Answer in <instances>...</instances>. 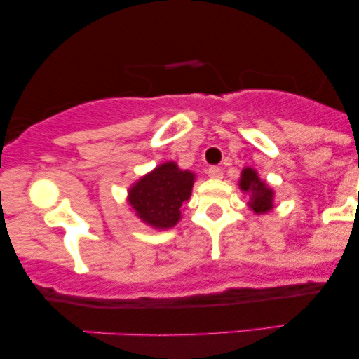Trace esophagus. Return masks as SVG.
<instances>
[{
    "instance_id": "obj_1",
    "label": "esophagus",
    "mask_w": 359,
    "mask_h": 359,
    "mask_svg": "<svg viewBox=\"0 0 359 359\" xmlns=\"http://www.w3.org/2000/svg\"><path fill=\"white\" fill-rule=\"evenodd\" d=\"M208 175L211 177V179L219 180V179H222V170L219 167H209L208 168Z\"/></svg>"
}]
</instances>
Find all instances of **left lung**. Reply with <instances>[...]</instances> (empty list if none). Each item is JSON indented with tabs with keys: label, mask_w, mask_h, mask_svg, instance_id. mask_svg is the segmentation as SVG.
Listing matches in <instances>:
<instances>
[{
	"label": "left lung",
	"mask_w": 359,
	"mask_h": 359,
	"mask_svg": "<svg viewBox=\"0 0 359 359\" xmlns=\"http://www.w3.org/2000/svg\"><path fill=\"white\" fill-rule=\"evenodd\" d=\"M238 185L245 194H248V208L255 214H265L273 209L275 191L265 180L259 179L258 172L253 167H245L241 170Z\"/></svg>",
	"instance_id": "left-lung-1"
}]
</instances>
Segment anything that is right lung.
Segmentation results:
<instances>
[{
    "label": "right lung",
    "mask_w": 359,
    "mask_h": 359,
    "mask_svg": "<svg viewBox=\"0 0 359 359\" xmlns=\"http://www.w3.org/2000/svg\"><path fill=\"white\" fill-rule=\"evenodd\" d=\"M194 182V172L168 160L130 185L128 205L150 228L170 229L182 217V205L191 199Z\"/></svg>",
    "instance_id": "add662e5"
}]
</instances>
